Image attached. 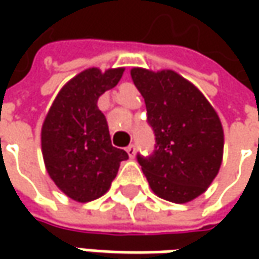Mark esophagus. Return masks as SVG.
<instances>
[{"mask_svg": "<svg viewBox=\"0 0 259 259\" xmlns=\"http://www.w3.org/2000/svg\"><path fill=\"white\" fill-rule=\"evenodd\" d=\"M125 150H126V153H128V155H130L131 158H134V157H135V145H133V144L128 145V147H126Z\"/></svg>", "mask_w": 259, "mask_h": 259, "instance_id": "esophagus-1", "label": "esophagus"}]
</instances>
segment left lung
<instances>
[{
    "mask_svg": "<svg viewBox=\"0 0 259 259\" xmlns=\"http://www.w3.org/2000/svg\"><path fill=\"white\" fill-rule=\"evenodd\" d=\"M155 135L150 157L137 155L158 197L187 203L207 190L224 157L221 119L196 86L174 70L131 69Z\"/></svg>",
    "mask_w": 259,
    "mask_h": 259,
    "instance_id": "obj_1",
    "label": "left lung"
}]
</instances>
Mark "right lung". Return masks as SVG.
I'll use <instances>...</instances> for the list:
<instances>
[{"label": "right lung", "mask_w": 259, "mask_h": 259, "mask_svg": "<svg viewBox=\"0 0 259 259\" xmlns=\"http://www.w3.org/2000/svg\"><path fill=\"white\" fill-rule=\"evenodd\" d=\"M124 67H91L76 75L57 94L41 126V153L50 179L79 203L104 196L128 158L115 148L98 99L118 85Z\"/></svg>", "instance_id": "1"}]
</instances>
